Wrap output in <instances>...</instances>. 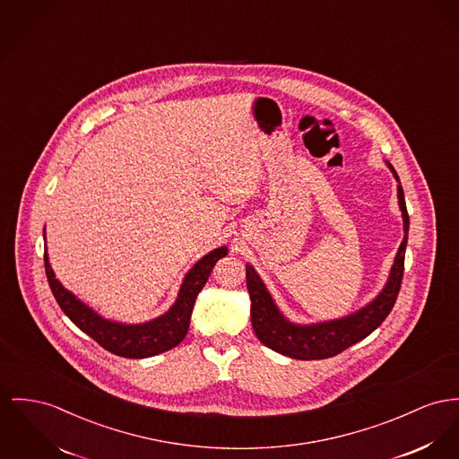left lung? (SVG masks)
Here are the masks:
<instances>
[{
    "mask_svg": "<svg viewBox=\"0 0 459 459\" xmlns=\"http://www.w3.org/2000/svg\"><path fill=\"white\" fill-rule=\"evenodd\" d=\"M386 167L397 181L398 209L402 212L403 222V240L398 247L395 261L390 268V275L381 292L360 309L341 318L315 324H296L280 311L259 273L254 270L252 264L247 263L245 273L247 290L250 296V320L255 336L259 337L264 346L272 348L276 353L298 360L329 359L336 357L337 353L344 351L351 344L374 333L390 315L397 301L403 276V259L409 237V214L397 170L392 167L390 161H386Z\"/></svg>",
    "mask_w": 459,
    "mask_h": 459,
    "instance_id": "obj_1",
    "label": "left lung"
}]
</instances>
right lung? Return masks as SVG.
<instances>
[{"mask_svg":"<svg viewBox=\"0 0 459 459\" xmlns=\"http://www.w3.org/2000/svg\"><path fill=\"white\" fill-rule=\"evenodd\" d=\"M45 237V230H43ZM47 240V238H45ZM228 255V247H217L198 259L193 268L184 275L183 283L179 287L178 298L163 315L143 324H125L102 316L91 306L78 299L71 290H67L57 276L54 273L48 252L45 244V272L48 278V285L54 292V298L61 306L65 316L85 334L97 341L104 350L125 357V359H148L158 353L169 351L183 341L189 320L193 313V306L198 292L207 283L215 263Z\"/></svg>","mask_w":459,"mask_h":459,"instance_id":"right-lung-1","label":"right lung"}]
</instances>
